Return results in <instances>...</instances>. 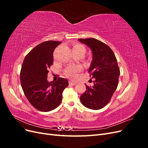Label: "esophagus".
Returning a JSON list of instances; mask_svg holds the SVG:
<instances>
[{
  "label": "esophagus",
  "mask_w": 148,
  "mask_h": 148,
  "mask_svg": "<svg viewBox=\"0 0 148 148\" xmlns=\"http://www.w3.org/2000/svg\"><path fill=\"white\" fill-rule=\"evenodd\" d=\"M69 84L71 85H75L76 84H77V83L75 82H72V81H69Z\"/></svg>",
  "instance_id": "obj_1"
}]
</instances>
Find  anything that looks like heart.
Listing matches in <instances>:
<instances>
[{
	"label": "heart",
	"mask_w": 148,
	"mask_h": 148,
	"mask_svg": "<svg viewBox=\"0 0 148 148\" xmlns=\"http://www.w3.org/2000/svg\"><path fill=\"white\" fill-rule=\"evenodd\" d=\"M85 47L79 44H76L73 47V51H83L85 52ZM83 67L81 65H76L72 66H69L65 70L64 74L66 77L70 79H75L78 77V73L82 71Z\"/></svg>",
	"instance_id": "b5f03b06"
}]
</instances>
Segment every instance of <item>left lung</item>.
Returning <instances> with one entry per match:
<instances>
[{"instance_id":"8db88e82","label":"left lung","mask_w":148,"mask_h":148,"mask_svg":"<svg viewBox=\"0 0 148 148\" xmlns=\"http://www.w3.org/2000/svg\"><path fill=\"white\" fill-rule=\"evenodd\" d=\"M91 48L92 61L88 72L95 79L94 85L86 86L80 97L82 104L89 109L99 110L110 101L119 84L120 69L112 50L105 43L95 38L79 39Z\"/></svg>"}]
</instances>
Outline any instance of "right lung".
<instances>
[{
	"mask_svg": "<svg viewBox=\"0 0 148 148\" xmlns=\"http://www.w3.org/2000/svg\"><path fill=\"white\" fill-rule=\"evenodd\" d=\"M60 41H47L38 44L25 57L20 71V82L25 96L37 110L49 112L59 106L62 92L69 82L59 78L49 82V69L53 64V52Z\"/></svg>",
	"mask_w": 148,
	"mask_h": 148,
	"instance_id": "obj_1",
	"label": "right lung"
}]
</instances>
